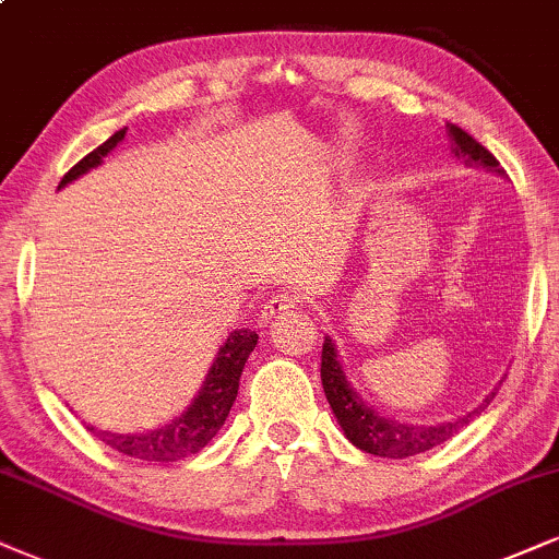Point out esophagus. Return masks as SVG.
Returning <instances> with one entry per match:
<instances>
[{
	"instance_id": "obj_1",
	"label": "esophagus",
	"mask_w": 559,
	"mask_h": 559,
	"mask_svg": "<svg viewBox=\"0 0 559 559\" xmlns=\"http://www.w3.org/2000/svg\"><path fill=\"white\" fill-rule=\"evenodd\" d=\"M298 306H300V300L295 298V295H287V293L272 295V298L266 300V306L261 308V321L269 323V321H274V319H282V316L295 311V308H298Z\"/></svg>"
}]
</instances>
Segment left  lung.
<instances>
[{
  "instance_id": "obj_1",
  "label": "left lung",
  "mask_w": 559,
  "mask_h": 559,
  "mask_svg": "<svg viewBox=\"0 0 559 559\" xmlns=\"http://www.w3.org/2000/svg\"><path fill=\"white\" fill-rule=\"evenodd\" d=\"M445 134L448 140H451L453 155L464 157L469 165H481V168H490L495 174H502L498 157H495L487 147H481L474 136L466 134L464 129L456 127V123H445ZM321 383L336 415V423L342 425L344 436L353 440V445L360 448V451L383 459H409L445 443L448 438L456 436L461 427L469 425L474 417L481 415L485 406L495 399V394H490L485 404L477 406V409L469 412L466 417L432 427L404 425L396 423V419H385L378 415V412L370 409V406H365L362 399L357 396V391H353V385L347 383L342 365L336 360L332 340L323 342Z\"/></svg>"
}]
</instances>
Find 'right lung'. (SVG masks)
Instances as JSON below:
<instances>
[{"instance_id":"obj_1","label":"right lung","mask_w":559,"mask_h":559,"mask_svg":"<svg viewBox=\"0 0 559 559\" xmlns=\"http://www.w3.org/2000/svg\"><path fill=\"white\" fill-rule=\"evenodd\" d=\"M123 134H127V129H119L111 140H106L100 147H95L93 153L82 157L61 178L59 189L69 181H74V178H80L82 174H87L95 165H100L103 157L123 140ZM257 332H248V329H238V332L227 336V342L219 347L215 362H212L210 373H206L204 389L199 391L194 404L181 417L174 419V423L160 427V430L140 432V436H119V432L95 430V427H87V430L95 432V438H100L103 443L116 448L119 453H127V456L142 461H178L191 456V453H199L217 436V430L225 425L227 415H230V406L238 396L240 373H243L248 355L257 347Z\"/></svg>"}]
</instances>
